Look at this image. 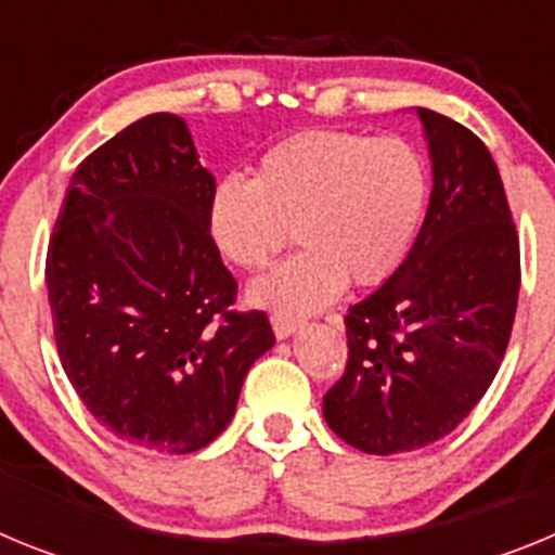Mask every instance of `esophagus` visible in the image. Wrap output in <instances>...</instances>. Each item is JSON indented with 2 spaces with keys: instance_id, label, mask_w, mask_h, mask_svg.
<instances>
[{
  "instance_id": "34e87169",
  "label": "esophagus",
  "mask_w": 555,
  "mask_h": 555,
  "mask_svg": "<svg viewBox=\"0 0 555 555\" xmlns=\"http://www.w3.org/2000/svg\"><path fill=\"white\" fill-rule=\"evenodd\" d=\"M272 331L278 338H288L292 333L300 331V320H292V317H281V313H272Z\"/></svg>"
}]
</instances>
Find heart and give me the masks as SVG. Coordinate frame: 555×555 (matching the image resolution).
<instances>
[{"label": "heart", "mask_w": 555, "mask_h": 555, "mask_svg": "<svg viewBox=\"0 0 555 555\" xmlns=\"http://www.w3.org/2000/svg\"><path fill=\"white\" fill-rule=\"evenodd\" d=\"M428 197V169L411 141L364 132L308 130L274 144L255 180L214 185L205 230L224 261L261 269L302 247L249 286V302L306 317L347 286H377L405 261Z\"/></svg>", "instance_id": "obj_1"}]
</instances>
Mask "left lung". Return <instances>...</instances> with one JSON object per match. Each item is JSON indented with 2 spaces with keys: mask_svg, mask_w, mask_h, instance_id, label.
<instances>
[{
  "mask_svg": "<svg viewBox=\"0 0 555 555\" xmlns=\"http://www.w3.org/2000/svg\"><path fill=\"white\" fill-rule=\"evenodd\" d=\"M434 189L414 247L347 311L345 375L322 400L338 439L372 455L420 450L459 428L506 356L519 238L487 144L416 107Z\"/></svg>",
  "mask_w": 555,
  "mask_h": 555,
  "instance_id": "8db88e82",
  "label": "left lung"
}]
</instances>
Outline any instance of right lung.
Masks as SVG:
<instances>
[{"instance_id":"add662e5","label":"right lung","mask_w":555,"mask_h":555,"mask_svg":"<svg viewBox=\"0 0 555 555\" xmlns=\"http://www.w3.org/2000/svg\"><path fill=\"white\" fill-rule=\"evenodd\" d=\"M217 180L180 116L152 113L72 175L47 253L66 377L121 442L194 453L235 414L274 345L263 311H230L235 278L205 230Z\"/></svg>"}]
</instances>
